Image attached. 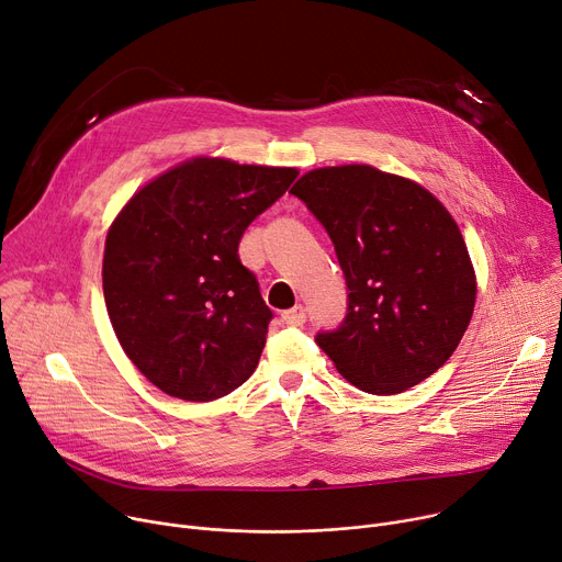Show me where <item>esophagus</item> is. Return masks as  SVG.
<instances>
[{
    "instance_id": "obj_1",
    "label": "esophagus",
    "mask_w": 562,
    "mask_h": 562,
    "mask_svg": "<svg viewBox=\"0 0 562 562\" xmlns=\"http://www.w3.org/2000/svg\"><path fill=\"white\" fill-rule=\"evenodd\" d=\"M282 321L291 327H300V325H304V321H307V310H304L302 304H297V307L282 314Z\"/></svg>"
}]
</instances>
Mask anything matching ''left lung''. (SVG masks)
<instances>
[{"label": "left lung", "instance_id": "obj_1", "mask_svg": "<svg viewBox=\"0 0 562 562\" xmlns=\"http://www.w3.org/2000/svg\"><path fill=\"white\" fill-rule=\"evenodd\" d=\"M291 192L327 228L349 289L345 323L316 338L336 370L383 396L432 376L477 297L467 241L443 203L368 164L310 170Z\"/></svg>", "mask_w": 562, "mask_h": 562}]
</instances>
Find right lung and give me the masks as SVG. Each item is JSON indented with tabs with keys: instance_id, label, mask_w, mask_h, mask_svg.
Here are the masks:
<instances>
[{
	"instance_id": "obj_1",
	"label": "right lung",
	"mask_w": 562,
	"mask_h": 562,
	"mask_svg": "<svg viewBox=\"0 0 562 562\" xmlns=\"http://www.w3.org/2000/svg\"><path fill=\"white\" fill-rule=\"evenodd\" d=\"M295 168L192 157L140 186L114 217L103 291L136 370L183 401L239 387L262 356L271 310L237 246Z\"/></svg>"
}]
</instances>
